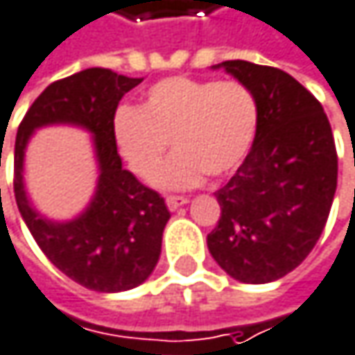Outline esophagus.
Masks as SVG:
<instances>
[{
	"mask_svg": "<svg viewBox=\"0 0 355 355\" xmlns=\"http://www.w3.org/2000/svg\"><path fill=\"white\" fill-rule=\"evenodd\" d=\"M167 209L169 211H175V209H180L182 205H186L188 202V196H167Z\"/></svg>",
	"mask_w": 355,
	"mask_h": 355,
	"instance_id": "obj_1",
	"label": "esophagus"
}]
</instances>
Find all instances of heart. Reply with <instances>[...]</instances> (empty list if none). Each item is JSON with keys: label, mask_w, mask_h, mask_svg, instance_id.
Here are the masks:
<instances>
[{"label": "heart", "mask_w": 355, "mask_h": 355, "mask_svg": "<svg viewBox=\"0 0 355 355\" xmlns=\"http://www.w3.org/2000/svg\"><path fill=\"white\" fill-rule=\"evenodd\" d=\"M261 125L254 90L240 80L171 76L153 85L142 107L121 105L113 140L128 167L144 182L157 178L174 140L178 153L159 174L165 188H192L207 173L221 178L242 165Z\"/></svg>", "instance_id": "b5f03b06"}]
</instances>
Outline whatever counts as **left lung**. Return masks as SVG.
I'll return each mask as SVG.
<instances>
[{
    "mask_svg": "<svg viewBox=\"0 0 355 355\" xmlns=\"http://www.w3.org/2000/svg\"><path fill=\"white\" fill-rule=\"evenodd\" d=\"M254 90L259 136L234 178L215 192L221 217L207 236L219 266L242 283H268L316 246L337 190V148L320 101L279 68L221 64Z\"/></svg>",
    "mask_w": 355,
    "mask_h": 355,
    "instance_id": "8db88e82",
    "label": "left lung"
}]
</instances>
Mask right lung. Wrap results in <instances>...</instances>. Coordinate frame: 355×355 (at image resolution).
<instances>
[{
  "label": "right lung",
  "instance_id": "add662e5",
  "mask_svg": "<svg viewBox=\"0 0 355 355\" xmlns=\"http://www.w3.org/2000/svg\"><path fill=\"white\" fill-rule=\"evenodd\" d=\"M107 68H89L51 83L22 117L14 148V196L43 254L64 275L94 291H125L140 285L157 265L169 211L165 200L121 167L113 140V115L121 96L138 87ZM78 123L95 134L101 175L87 213L70 224H51L28 205L21 159L28 136L39 125Z\"/></svg>",
  "mask_w": 355,
  "mask_h": 355
}]
</instances>
